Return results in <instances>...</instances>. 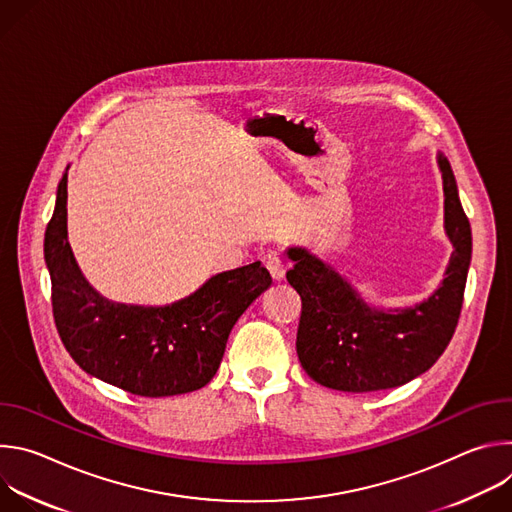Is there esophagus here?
Listing matches in <instances>:
<instances>
[{
    "instance_id": "1",
    "label": "esophagus",
    "mask_w": 512,
    "mask_h": 512,
    "mask_svg": "<svg viewBox=\"0 0 512 512\" xmlns=\"http://www.w3.org/2000/svg\"><path fill=\"white\" fill-rule=\"evenodd\" d=\"M265 267H267L269 275H271L275 281L283 279V275H285V265H283V261H281L277 255H269V257L265 259Z\"/></svg>"
}]
</instances>
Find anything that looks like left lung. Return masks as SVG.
<instances>
[{
	"label": "left lung",
	"instance_id": "8db88e82",
	"mask_svg": "<svg viewBox=\"0 0 512 512\" xmlns=\"http://www.w3.org/2000/svg\"><path fill=\"white\" fill-rule=\"evenodd\" d=\"M444 178L446 233L454 245L442 285L407 310H377L328 263L302 247L287 249V281L302 298L298 358L320 385L344 393L393 389L419 377L450 344L462 312L472 231L448 158L437 154Z\"/></svg>",
	"mask_w": 512,
	"mask_h": 512
}]
</instances>
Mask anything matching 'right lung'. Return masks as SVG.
Masks as SVG:
<instances>
[{
	"label": "right lung",
	"mask_w": 512,
	"mask_h": 512,
	"mask_svg": "<svg viewBox=\"0 0 512 512\" xmlns=\"http://www.w3.org/2000/svg\"><path fill=\"white\" fill-rule=\"evenodd\" d=\"M66 172L44 235L52 314L79 367L139 397L202 389L216 375L241 314L271 285L259 261L210 277L192 296L164 308L113 304L83 277L66 239Z\"/></svg>",
	"instance_id": "add662e5"
}]
</instances>
